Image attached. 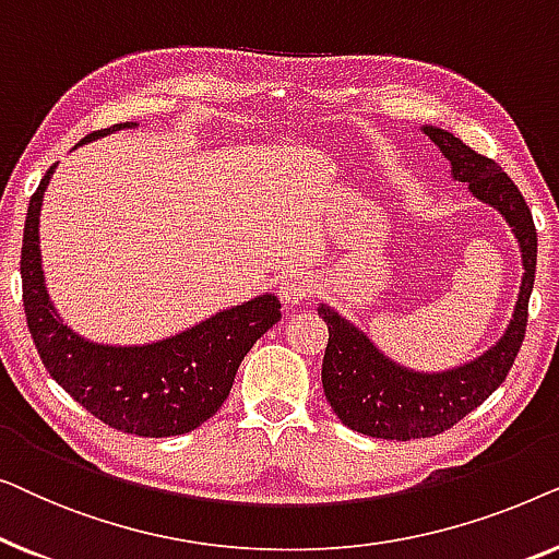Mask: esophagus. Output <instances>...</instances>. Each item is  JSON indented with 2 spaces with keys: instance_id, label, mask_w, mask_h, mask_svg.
<instances>
[{
  "instance_id": "obj_1",
  "label": "esophagus",
  "mask_w": 559,
  "mask_h": 559,
  "mask_svg": "<svg viewBox=\"0 0 559 559\" xmlns=\"http://www.w3.org/2000/svg\"><path fill=\"white\" fill-rule=\"evenodd\" d=\"M312 293H316V280L308 272H289L280 280V300L287 308H295V305L310 300Z\"/></svg>"
}]
</instances>
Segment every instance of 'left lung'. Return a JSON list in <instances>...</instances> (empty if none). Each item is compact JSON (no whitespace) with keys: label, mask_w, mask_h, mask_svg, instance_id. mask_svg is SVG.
<instances>
[{"label":"left lung","mask_w":559,"mask_h":559,"mask_svg":"<svg viewBox=\"0 0 559 559\" xmlns=\"http://www.w3.org/2000/svg\"><path fill=\"white\" fill-rule=\"evenodd\" d=\"M423 132L450 159L453 178L468 182L478 201L493 205L507 218L522 249L524 277L514 316L501 341L476 361L442 373H419L389 361L354 323L320 305L318 316L328 325L325 400L350 430L384 440H415L445 432L501 386L522 348L537 272V228L514 180L491 157L478 155L445 129L425 127Z\"/></svg>","instance_id":"8db88e82"}]
</instances>
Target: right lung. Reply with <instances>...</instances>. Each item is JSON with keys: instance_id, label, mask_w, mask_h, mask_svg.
<instances>
[{"instance_id": "right-lung-1", "label": "right lung", "mask_w": 559, "mask_h": 559, "mask_svg": "<svg viewBox=\"0 0 559 559\" xmlns=\"http://www.w3.org/2000/svg\"><path fill=\"white\" fill-rule=\"evenodd\" d=\"M127 127L136 124H114L83 136L81 144ZM52 170L56 165L29 198L20 259L27 328L45 369L83 409L114 430L140 438L195 430L226 402L249 348L282 318L280 300L254 297L147 346H102L81 338L58 318L43 277L37 224Z\"/></svg>"}]
</instances>
